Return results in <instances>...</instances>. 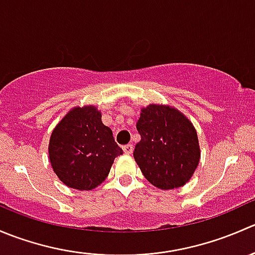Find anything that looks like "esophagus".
I'll use <instances>...</instances> for the list:
<instances>
[{
    "instance_id": "34e87169",
    "label": "esophagus",
    "mask_w": 255,
    "mask_h": 255,
    "mask_svg": "<svg viewBox=\"0 0 255 255\" xmlns=\"http://www.w3.org/2000/svg\"><path fill=\"white\" fill-rule=\"evenodd\" d=\"M122 148H123V151H125L126 154H132V151H133L132 144H126V145H123Z\"/></svg>"
}]
</instances>
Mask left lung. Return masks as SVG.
<instances>
[{
	"mask_svg": "<svg viewBox=\"0 0 255 255\" xmlns=\"http://www.w3.org/2000/svg\"><path fill=\"white\" fill-rule=\"evenodd\" d=\"M140 140L133 156L144 177L161 190L186 184L200 161V145L192 123L176 109L149 105L137 122Z\"/></svg>",
	"mask_w": 255,
	"mask_h": 255,
	"instance_id": "obj_1",
	"label": "left lung"
}]
</instances>
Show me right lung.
Wrapping results in <instances>:
<instances>
[{
    "instance_id": "add662e5",
    "label": "right lung",
    "mask_w": 255,
    "mask_h": 255,
    "mask_svg": "<svg viewBox=\"0 0 255 255\" xmlns=\"http://www.w3.org/2000/svg\"><path fill=\"white\" fill-rule=\"evenodd\" d=\"M122 153L95 106L70 110L49 140L54 173L66 186L80 191L92 190L105 181L115 158Z\"/></svg>"
}]
</instances>
